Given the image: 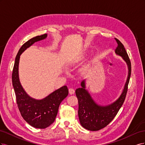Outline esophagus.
Returning <instances> with one entry per match:
<instances>
[{"instance_id": "obj_1", "label": "esophagus", "mask_w": 145, "mask_h": 145, "mask_svg": "<svg viewBox=\"0 0 145 145\" xmlns=\"http://www.w3.org/2000/svg\"><path fill=\"white\" fill-rule=\"evenodd\" d=\"M74 92H75V91H74V89H72V88H69V93L71 95L73 94L74 93Z\"/></svg>"}]
</instances>
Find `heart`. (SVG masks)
Here are the masks:
<instances>
[{
    "mask_svg": "<svg viewBox=\"0 0 145 145\" xmlns=\"http://www.w3.org/2000/svg\"><path fill=\"white\" fill-rule=\"evenodd\" d=\"M82 59H83V56H80L78 57H77L76 60V61H79V60H82Z\"/></svg>",
    "mask_w": 145,
    "mask_h": 145,
    "instance_id": "1",
    "label": "heart"
}]
</instances>
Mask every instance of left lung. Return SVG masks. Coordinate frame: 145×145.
<instances>
[{"instance_id":"left-lung-1","label":"left lung","mask_w":145,"mask_h":145,"mask_svg":"<svg viewBox=\"0 0 145 145\" xmlns=\"http://www.w3.org/2000/svg\"><path fill=\"white\" fill-rule=\"evenodd\" d=\"M115 39L118 44L115 53L121 57L126 63L128 69V77L119 97L114 102L106 105H100L96 103L86 89V80L82 81L81 87L76 90L78 102V115L81 125L88 130L99 131L106 126L116 117L126 97L131 73V64L123 45L117 39Z\"/></svg>"}]
</instances>
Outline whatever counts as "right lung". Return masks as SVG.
<instances>
[{
  "mask_svg": "<svg viewBox=\"0 0 145 145\" xmlns=\"http://www.w3.org/2000/svg\"><path fill=\"white\" fill-rule=\"evenodd\" d=\"M47 34L31 39L22 46L19 50L12 74V82L17 106L24 119L29 125L36 128L44 129L51 125L57 114L59 105L68 95V89L63 86L55 90L42 99H34L26 93L22 86L19 75L20 56L35 42L44 40Z\"/></svg>",
  "mask_w": 145,
  "mask_h": 145,
  "instance_id": "add662e5",
  "label": "right lung"
}]
</instances>
